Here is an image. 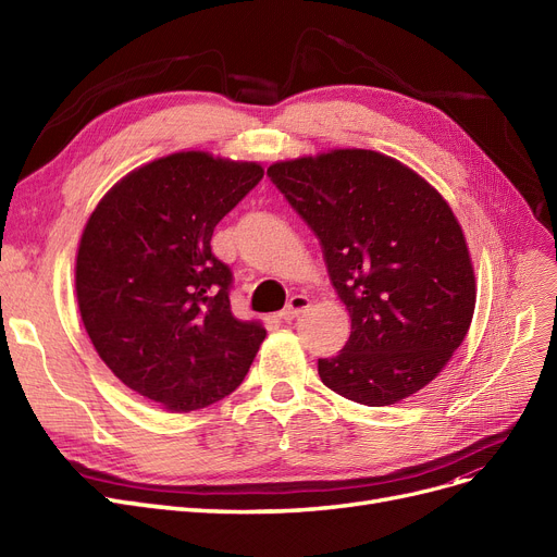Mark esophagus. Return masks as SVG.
Returning <instances> with one entry per match:
<instances>
[{
	"mask_svg": "<svg viewBox=\"0 0 557 557\" xmlns=\"http://www.w3.org/2000/svg\"><path fill=\"white\" fill-rule=\"evenodd\" d=\"M309 305H311V300L307 298V296H294L288 300V305L282 309V313H280V318H284L286 323L288 320H294V318H298L305 309H309Z\"/></svg>",
	"mask_w": 557,
	"mask_h": 557,
	"instance_id": "1",
	"label": "esophagus"
}]
</instances>
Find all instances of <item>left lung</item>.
Returning <instances> with one entry per match:
<instances>
[{"label":"left lung","mask_w":557,"mask_h":557,"mask_svg":"<svg viewBox=\"0 0 557 557\" xmlns=\"http://www.w3.org/2000/svg\"><path fill=\"white\" fill-rule=\"evenodd\" d=\"M269 175L318 234L352 318L341 355L318 359L323 384L366 406L422 391L476 307L472 255L449 202L404 162L368 149L280 160Z\"/></svg>","instance_id":"8db88e82"}]
</instances>
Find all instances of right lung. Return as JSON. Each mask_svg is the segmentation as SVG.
Segmentation results:
<instances>
[{"label": "right lung", "mask_w": 557, "mask_h": 557, "mask_svg": "<svg viewBox=\"0 0 557 557\" xmlns=\"http://www.w3.org/2000/svg\"><path fill=\"white\" fill-rule=\"evenodd\" d=\"M259 162L178 151L146 162L83 227L74 284L97 355L137 395L191 413L237 388L267 330L230 309L216 223L259 181Z\"/></svg>", "instance_id": "add662e5"}]
</instances>
